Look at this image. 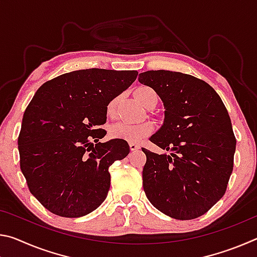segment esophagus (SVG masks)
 Returning a JSON list of instances; mask_svg holds the SVG:
<instances>
[{
    "mask_svg": "<svg viewBox=\"0 0 257 257\" xmlns=\"http://www.w3.org/2000/svg\"><path fill=\"white\" fill-rule=\"evenodd\" d=\"M129 149H130V151H137V150H139V145L132 143V144H129Z\"/></svg>",
    "mask_w": 257,
    "mask_h": 257,
    "instance_id": "esophagus-1",
    "label": "esophagus"
}]
</instances>
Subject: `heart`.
<instances>
[{"instance_id":"1","label":"heart","mask_w":257,"mask_h":257,"mask_svg":"<svg viewBox=\"0 0 257 257\" xmlns=\"http://www.w3.org/2000/svg\"><path fill=\"white\" fill-rule=\"evenodd\" d=\"M156 95L155 92L150 87L142 86L135 90V96H136L137 101L142 103L143 105L146 106L149 103L150 98ZM116 103H118V97L111 99L106 105V114L110 118H113L115 114ZM154 124L151 121H146V122L142 123H127V122H118L115 124L111 125L110 128V136L115 139H122L125 142L130 143H139L143 139L149 137L150 135L154 132Z\"/></svg>"}]
</instances>
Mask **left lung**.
Segmentation results:
<instances>
[{
	"label": "left lung",
	"mask_w": 257,
	"mask_h": 257,
	"mask_svg": "<svg viewBox=\"0 0 257 257\" xmlns=\"http://www.w3.org/2000/svg\"><path fill=\"white\" fill-rule=\"evenodd\" d=\"M158 93L164 123L150 138L171 154H146L143 187L149 201L177 220L196 219L223 196L232 173L236 137L222 99L202 79L182 72L139 73Z\"/></svg>",
	"instance_id": "1"
}]
</instances>
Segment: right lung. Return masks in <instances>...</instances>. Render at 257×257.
<instances>
[{
  "instance_id": "right-lung-1",
  "label": "right lung",
  "mask_w": 257,
  "mask_h": 257,
  "mask_svg": "<svg viewBox=\"0 0 257 257\" xmlns=\"http://www.w3.org/2000/svg\"><path fill=\"white\" fill-rule=\"evenodd\" d=\"M135 70L85 69L43 84L24 113L18 137L20 169L46 210L79 217L104 202L108 168L129 154L122 139L99 143L107 103L136 80Z\"/></svg>"
}]
</instances>
